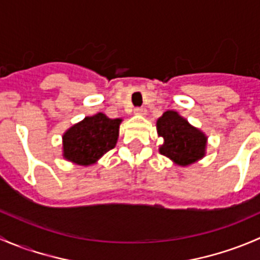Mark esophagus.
<instances>
[{"instance_id": "34e87169", "label": "esophagus", "mask_w": 260, "mask_h": 260, "mask_svg": "<svg viewBox=\"0 0 260 260\" xmlns=\"http://www.w3.org/2000/svg\"><path fill=\"white\" fill-rule=\"evenodd\" d=\"M146 112H147L146 108H143V107H137V108L135 109V113L140 114V115H145Z\"/></svg>"}]
</instances>
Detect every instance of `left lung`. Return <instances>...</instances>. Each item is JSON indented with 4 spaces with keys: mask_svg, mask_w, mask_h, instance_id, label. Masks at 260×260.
<instances>
[{
    "mask_svg": "<svg viewBox=\"0 0 260 260\" xmlns=\"http://www.w3.org/2000/svg\"><path fill=\"white\" fill-rule=\"evenodd\" d=\"M157 131L164 138V145L159 147L161 154L180 166L193 164L205 154V135L176 112H165L157 120Z\"/></svg>",
    "mask_w": 260,
    "mask_h": 260,
    "instance_id": "1",
    "label": "left lung"
}]
</instances>
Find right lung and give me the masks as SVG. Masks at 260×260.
Listing matches in <instances>:
<instances>
[{"label":"right lung","mask_w":260,"mask_h":260,"mask_svg":"<svg viewBox=\"0 0 260 260\" xmlns=\"http://www.w3.org/2000/svg\"><path fill=\"white\" fill-rule=\"evenodd\" d=\"M120 122L122 119H111L103 113L85 117L62 136L64 157L78 165L94 164L114 148Z\"/></svg>","instance_id":"add662e5"}]
</instances>
